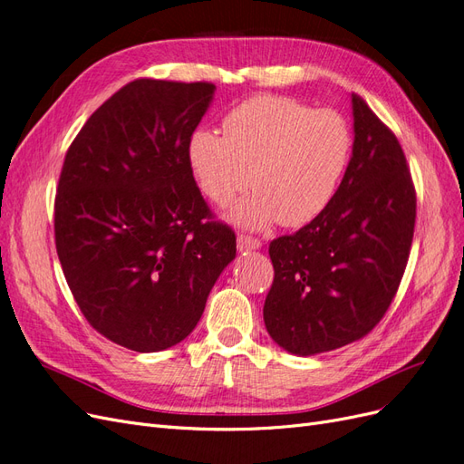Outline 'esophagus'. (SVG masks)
I'll return each mask as SVG.
<instances>
[{"label": "esophagus", "mask_w": 464, "mask_h": 464, "mask_svg": "<svg viewBox=\"0 0 464 464\" xmlns=\"http://www.w3.org/2000/svg\"><path fill=\"white\" fill-rule=\"evenodd\" d=\"M259 247H261V242L257 240V237H251V236H246V234L237 236V249H240V251H254V249H259Z\"/></svg>", "instance_id": "1"}]
</instances>
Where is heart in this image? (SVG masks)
I'll return each mask as SVG.
<instances>
[{"label": "heart", "instance_id": "b5f03b06", "mask_svg": "<svg viewBox=\"0 0 464 464\" xmlns=\"http://www.w3.org/2000/svg\"><path fill=\"white\" fill-rule=\"evenodd\" d=\"M222 133L193 131L188 143L189 170L205 198L230 205V220L247 230L280 222L300 228L334 199L353 159L354 137L334 110H312L294 98L251 96L222 120Z\"/></svg>", "mask_w": 464, "mask_h": 464}]
</instances>
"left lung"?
<instances>
[{
	"mask_svg": "<svg viewBox=\"0 0 464 464\" xmlns=\"http://www.w3.org/2000/svg\"><path fill=\"white\" fill-rule=\"evenodd\" d=\"M354 147L331 205L269 246L273 286L263 305L271 339L296 356L368 334L395 298L409 261L416 193L397 137L353 94Z\"/></svg>",
	"mask_w": 464,
	"mask_h": 464,
	"instance_id": "obj_1",
	"label": "left lung"
}]
</instances>
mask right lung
Returning <instances> with one entry per match:
<instances>
[{"label": "right lung", "instance_id": "add662e5", "mask_svg": "<svg viewBox=\"0 0 464 464\" xmlns=\"http://www.w3.org/2000/svg\"><path fill=\"white\" fill-rule=\"evenodd\" d=\"M210 82L137 79L82 125L53 207L55 249L82 315L135 353L181 343L236 257L188 162Z\"/></svg>", "mask_w": 464, "mask_h": 464}]
</instances>
